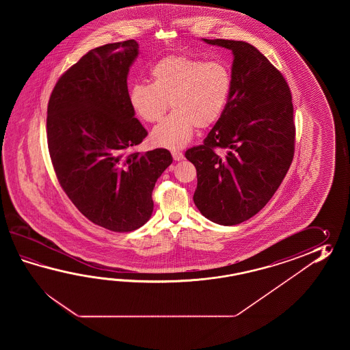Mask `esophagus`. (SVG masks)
Masks as SVG:
<instances>
[{"label": "esophagus", "mask_w": 350, "mask_h": 350, "mask_svg": "<svg viewBox=\"0 0 350 350\" xmlns=\"http://www.w3.org/2000/svg\"><path fill=\"white\" fill-rule=\"evenodd\" d=\"M172 155L175 161H180V160H183V159H184V154H183L181 151H178V150H172Z\"/></svg>", "instance_id": "esophagus-1"}]
</instances>
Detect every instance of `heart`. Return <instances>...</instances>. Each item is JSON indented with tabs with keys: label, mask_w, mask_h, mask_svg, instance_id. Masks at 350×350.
<instances>
[{
	"label": "heart",
	"mask_w": 350,
	"mask_h": 350,
	"mask_svg": "<svg viewBox=\"0 0 350 350\" xmlns=\"http://www.w3.org/2000/svg\"><path fill=\"white\" fill-rule=\"evenodd\" d=\"M151 83H135L130 104L144 121L157 122L172 105L174 111L151 131V142L166 149L189 144L196 127L208 129L221 118L232 90L230 67L221 59L170 55L150 68Z\"/></svg>",
	"instance_id": "b5f03b06"
}]
</instances>
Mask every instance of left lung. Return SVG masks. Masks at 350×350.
Masks as SVG:
<instances>
[{
  "instance_id": "obj_1",
  "label": "left lung",
  "mask_w": 350,
  "mask_h": 350,
  "mask_svg": "<svg viewBox=\"0 0 350 350\" xmlns=\"http://www.w3.org/2000/svg\"><path fill=\"white\" fill-rule=\"evenodd\" d=\"M202 41L231 50L232 90L204 144L185 157L198 174L196 208L210 221L229 226L258 214L282 184L294 157V111L283 75L256 47L223 38ZM216 147L227 154H216Z\"/></svg>"
}]
</instances>
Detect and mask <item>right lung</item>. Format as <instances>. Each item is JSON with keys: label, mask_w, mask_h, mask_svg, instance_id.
Masks as SVG:
<instances>
[{"label": "right lung", "mask_w": 350, "mask_h": 350, "mask_svg": "<svg viewBox=\"0 0 350 350\" xmlns=\"http://www.w3.org/2000/svg\"><path fill=\"white\" fill-rule=\"evenodd\" d=\"M137 55L135 40L91 50L59 77L47 106V145L59 185L90 221L118 232L149 220L155 183L172 163L166 149L125 154L148 135L127 90Z\"/></svg>", "instance_id": "1"}]
</instances>
